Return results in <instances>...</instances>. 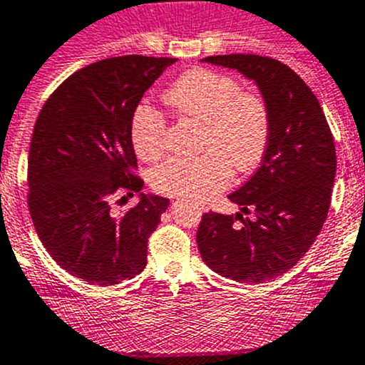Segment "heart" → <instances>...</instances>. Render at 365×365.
I'll return each instance as SVG.
<instances>
[{
    "label": "heart",
    "instance_id": "1",
    "mask_svg": "<svg viewBox=\"0 0 365 365\" xmlns=\"http://www.w3.org/2000/svg\"><path fill=\"white\" fill-rule=\"evenodd\" d=\"M175 113L202 121L197 158H173L152 173L159 193L188 202H204L232 179V165L240 172L255 168L270 140V114L259 96L242 91L232 76L192 69L165 93ZM166 120L150 106H140L133 116L130 138L136 154L152 161L163 152Z\"/></svg>",
    "mask_w": 365,
    "mask_h": 365
}]
</instances>
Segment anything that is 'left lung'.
<instances>
[{
	"mask_svg": "<svg viewBox=\"0 0 365 365\" xmlns=\"http://www.w3.org/2000/svg\"><path fill=\"white\" fill-rule=\"evenodd\" d=\"M202 62L237 69L258 86L270 140L255 175L229 195L240 213L202 215L197 245L220 276L263 283L292 269L321 232L336 172L335 143L319 100L287 64L244 53ZM249 210L255 217L244 219Z\"/></svg>",
	"mask_w": 365,
	"mask_h": 365,
	"instance_id": "obj_1",
	"label": "left lung"
}]
</instances>
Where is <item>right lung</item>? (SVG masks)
<instances>
[{
    "label": "right lung",
    "mask_w": 365,
    "mask_h": 365,
    "mask_svg": "<svg viewBox=\"0 0 365 365\" xmlns=\"http://www.w3.org/2000/svg\"><path fill=\"white\" fill-rule=\"evenodd\" d=\"M175 58L123 55L68 76L36 121L29 154V207L39 240L71 276L109 287L147 265L148 237L168 210L166 197L141 193L130 125L145 91ZM140 200L121 217L110 199ZM125 199V197H121Z\"/></svg>",
    "instance_id": "right-lung-1"
}]
</instances>
